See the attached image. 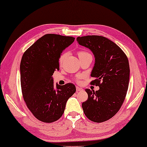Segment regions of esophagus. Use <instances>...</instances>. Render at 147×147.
Instances as JSON below:
<instances>
[{
    "label": "esophagus",
    "instance_id": "1",
    "mask_svg": "<svg viewBox=\"0 0 147 147\" xmlns=\"http://www.w3.org/2000/svg\"><path fill=\"white\" fill-rule=\"evenodd\" d=\"M82 89L81 88H80V87H78V86L76 87V91H77V92L80 91H82Z\"/></svg>",
    "mask_w": 147,
    "mask_h": 147
}]
</instances>
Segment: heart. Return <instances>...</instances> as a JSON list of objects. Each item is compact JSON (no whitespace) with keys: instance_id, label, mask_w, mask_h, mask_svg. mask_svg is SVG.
<instances>
[{"instance_id":"obj_1","label":"heart","mask_w":147,"mask_h":147,"mask_svg":"<svg viewBox=\"0 0 147 147\" xmlns=\"http://www.w3.org/2000/svg\"><path fill=\"white\" fill-rule=\"evenodd\" d=\"M67 56V53H62L61 56H59V63H62V62L63 61V60L65 59V58H66V56ZM78 56H79V58H83V57H85V56H91V55L89 53L86 51H80L78 53ZM80 79V77L79 76L77 77V82H79V79Z\"/></svg>"}]
</instances>
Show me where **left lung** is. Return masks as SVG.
<instances>
[{
  "mask_svg": "<svg viewBox=\"0 0 147 147\" xmlns=\"http://www.w3.org/2000/svg\"><path fill=\"white\" fill-rule=\"evenodd\" d=\"M79 44L93 53L95 63L91 84L100 87L94 91L86 89L88 100L82 104L85 115L91 121L103 122L118 112L124 103L129 81V65L126 55L112 40L100 35L77 38Z\"/></svg>",
  "mask_w": 147,
  "mask_h": 147,
  "instance_id": "1",
  "label": "left lung"
}]
</instances>
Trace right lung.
<instances>
[{
  "label": "right lung",
  "instance_id": "right-lung-1",
  "mask_svg": "<svg viewBox=\"0 0 147 147\" xmlns=\"http://www.w3.org/2000/svg\"><path fill=\"white\" fill-rule=\"evenodd\" d=\"M75 38L58 34H46L23 53L20 63L23 97L32 114L39 121L51 123L63 114L66 103L76 91L73 84H56L52 78L59 70V58Z\"/></svg>",
  "mask_w": 147,
  "mask_h": 147
}]
</instances>
